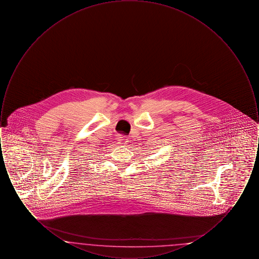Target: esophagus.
<instances>
[{
  "instance_id": "1",
  "label": "esophagus",
  "mask_w": 259,
  "mask_h": 259,
  "mask_svg": "<svg viewBox=\"0 0 259 259\" xmlns=\"http://www.w3.org/2000/svg\"><path fill=\"white\" fill-rule=\"evenodd\" d=\"M124 137H125V136L118 135V141H120V143H121V142H123Z\"/></svg>"
}]
</instances>
